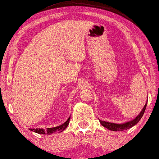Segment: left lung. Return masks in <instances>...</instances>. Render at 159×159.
I'll return each instance as SVG.
<instances>
[{"mask_svg":"<svg viewBox=\"0 0 159 159\" xmlns=\"http://www.w3.org/2000/svg\"><path fill=\"white\" fill-rule=\"evenodd\" d=\"M146 105H147V101H146V103L144 106L143 109L141 110V113L137 116L131 120H129V121L125 122L124 124H114V123H111V122H107L104 121V120H101L99 119V121H100L101 124L103 125V127L106 128L108 130H111V131H124V130H127L134 126V125L138 124V122L141 120V118L143 116L144 112H145Z\"/></svg>","mask_w":159,"mask_h":159,"instance_id":"obj_1","label":"left lung"}]
</instances>
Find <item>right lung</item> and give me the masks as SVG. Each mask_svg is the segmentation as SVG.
I'll return each instance as SVG.
<instances>
[{
	"mask_svg": "<svg viewBox=\"0 0 159 159\" xmlns=\"http://www.w3.org/2000/svg\"><path fill=\"white\" fill-rule=\"evenodd\" d=\"M70 117L68 118V120H66L65 123H63V124H61L60 125H58L56 127H53V128H48L47 129H29L30 131H34L35 133H37V134H53V133L56 132H62L64 131V130L67 128L68 125V124H69Z\"/></svg>",
	"mask_w": 159,
	"mask_h": 159,
	"instance_id": "obj_1",
	"label": "right lung"
}]
</instances>
